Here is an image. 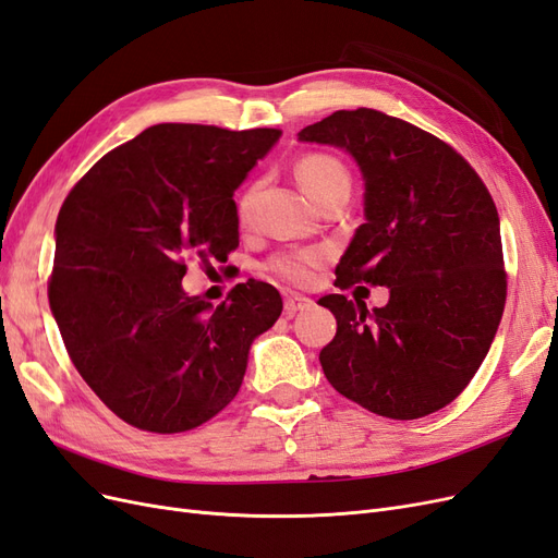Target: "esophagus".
<instances>
[{
  "label": "esophagus",
  "mask_w": 558,
  "mask_h": 558,
  "mask_svg": "<svg viewBox=\"0 0 558 558\" xmlns=\"http://www.w3.org/2000/svg\"><path fill=\"white\" fill-rule=\"evenodd\" d=\"M307 307H312V300L305 298V295H289V298H286V302H283L286 316H295L298 312L307 310Z\"/></svg>",
  "instance_id": "34e87169"
}]
</instances>
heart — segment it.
<instances>
[{
  "label": "heart",
  "mask_w": 558,
  "mask_h": 558,
  "mask_svg": "<svg viewBox=\"0 0 558 558\" xmlns=\"http://www.w3.org/2000/svg\"><path fill=\"white\" fill-rule=\"evenodd\" d=\"M295 177L318 205L332 195H349L351 191V174L347 165L330 154H307L295 162ZM260 183L253 181L238 195L234 202V214H238L240 226H251L253 214H256V197H258ZM324 263V251H289L279 253L272 260H269V272L277 275L279 279L295 283V286H307L314 279V272L318 265Z\"/></svg>",
  "instance_id": "b5f03b06"
}]
</instances>
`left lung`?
Segmentation results:
<instances>
[{"label":"left lung","instance_id":"8db88e82","mask_svg":"<svg viewBox=\"0 0 558 558\" xmlns=\"http://www.w3.org/2000/svg\"><path fill=\"white\" fill-rule=\"evenodd\" d=\"M300 140L347 148L365 179V223L335 286L391 293L373 312L340 293L318 300L337 318L318 353L328 381L388 418L447 408L486 359L508 295L492 193L453 146L377 109L335 111Z\"/></svg>","mask_w":558,"mask_h":558}]
</instances>
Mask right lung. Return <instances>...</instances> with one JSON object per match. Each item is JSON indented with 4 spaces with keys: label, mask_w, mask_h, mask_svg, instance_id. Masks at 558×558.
<instances>
[{
    "label": "right lung",
    "mask_w": 558,
    "mask_h": 558,
    "mask_svg": "<svg viewBox=\"0 0 558 558\" xmlns=\"http://www.w3.org/2000/svg\"><path fill=\"white\" fill-rule=\"evenodd\" d=\"M281 130L160 123L109 150L64 197L48 302L78 375L125 424L183 433L238 396L248 347L275 326V286L218 307L185 295L189 260L240 246L234 189Z\"/></svg>",
    "instance_id": "add662e5"
}]
</instances>
